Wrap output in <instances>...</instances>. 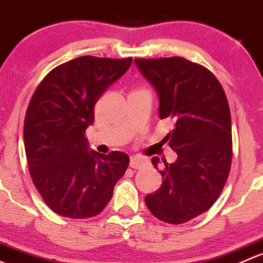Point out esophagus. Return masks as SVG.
<instances>
[{"instance_id":"obj_1","label":"esophagus","mask_w":263,"mask_h":263,"mask_svg":"<svg viewBox=\"0 0 263 263\" xmlns=\"http://www.w3.org/2000/svg\"><path fill=\"white\" fill-rule=\"evenodd\" d=\"M129 166L133 170H140L143 167L147 166V161L142 157H130V162H129Z\"/></svg>"}]
</instances>
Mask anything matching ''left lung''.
Segmentation results:
<instances>
[{
	"label": "left lung",
	"instance_id": "1",
	"mask_svg": "<svg viewBox=\"0 0 263 263\" xmlns=\"http://www.w3.org/2000/svg\"><path fill=\"white\" fill-rule=\"evenodd\" d=\"M140 73L156 88L161 119H172L166 135L177 153L161 172L163 182L145 196L159 220L182 224L213 206L232 164V120L226 92L205 67L181 57L134 59ZM154 168L159 158H152Z\"/></svg>",
	"mask_w": 263,
	"mask_h": 263
}]
</instances>
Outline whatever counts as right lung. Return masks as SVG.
Masks as SVG:
<instances>
[{"instance_id":"right-lung-1","label":"right lung","mask_w":263,"mask_h":263,"mask_svg":"<svg viewBox=\"0 0 263 263\" xmlns=\"http://www.w3.org/2000/svg\"><path fill=\"white\" fill-rule=\"evenodd\" d=\"M132 61L78 57L51 69L32 95L24 121L29 171L45 204L59 215L85 219L101 213L128 168L126 153L88 151L85 133L97 100Z\"/></svg>"}]
</instances>
